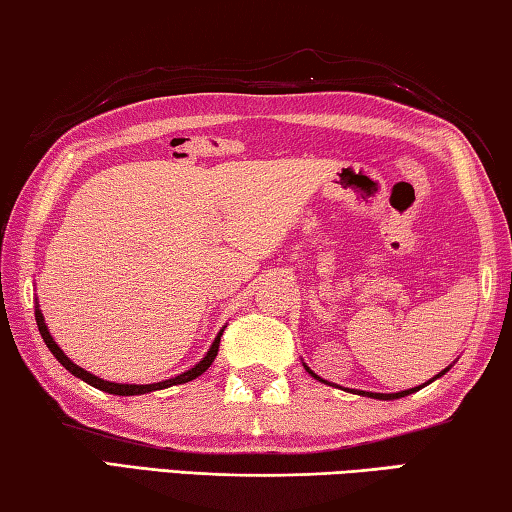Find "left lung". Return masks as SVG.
<instances>
[{
  "mask_svg": "<svg viewBox=\"0 0 512 512\" xmlns=\"http://www.w3.org/2000/svg\"><path fill=\"white\" fill-rule=\"evenodd\" d=\"M305 368H307V366H305ZM307 372H309L311 377L320 379V377H318V375H314V372H311L309 368H307ZM445 372H447V368H445L443 372H440V375H445ZM440 375H436V377H440ZM436 377H433V379H436ZM320 381H325V379H320ZM325 384H327V381H325ZM420 388H422V386H418V388H409V391H402V393H366V391H361V395H366V397H375V400H397V397L411 395V393H415V391H420Z\"/></svg>",
  "mask_w": 512,
  "mask_h": 512,
  "instance_id": "obj_1",
  "label": "left lung"
}]
</instances>
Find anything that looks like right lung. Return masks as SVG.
I'll use <instances>...</instances> for the list:
<instances>
[{"label": "right lung", "mask_w": 512, "mask_h": 512, "mask_svg": "<svg viewBox=\"0 0 512 512\" xmlns=\"http://www.w3.org/2000/svg\"><path fill=\"white\" fill-rule=\"evenodd\" d=\"M36 323H38V329H40L42 339H45V343H47V348L51 350V354H54V357H56L60 363H63V366H65L69 372H72V375H76V377L83 379V381H88L90 386L99 388V391H106V393H112V395H144V393L162 391V388H169V386H176V384H185V381L196 379L198 375H203V372L212 366V361L216 359V354H219V343H221V334H223V329H221L219 336H216L214 343H212L210 352H207L205 357H203V361L196 363V366L189 368L187 372H183V375H178V377H173V379L158 381V384H146V386L142 384V386H140V384H112V381H103V379H99V377L90 375L88 370H83V368L76 366L74 361H69L67 354L58 348L54 339H51L49 329H47V325H45V318H42V314H40V309H36Z\"/></svg>", "instance_id": "1"}]
</instances>
